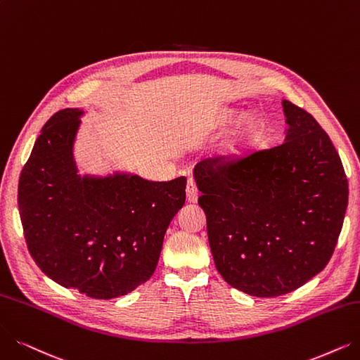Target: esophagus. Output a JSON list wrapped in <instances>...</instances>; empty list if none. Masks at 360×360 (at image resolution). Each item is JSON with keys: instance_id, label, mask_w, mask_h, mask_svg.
I'll return each mask as SVG.
<instances>
[{"instance_id": "esophagus-1", "label": "esophagus", "mask_w": 360, "mask_h": 360, "mask_svg": "<svg viewBox=\"0 0 360 360\" xmlns=\"http://www.w3.org/2000/svg\"><path fill=\"white\" fill-rule=\"evenodd\" d=\"M199 196V191L196 188V183L193 179L188 180V189H186V198H188V202L195 204Z\"/></svg>"}]
</instances>
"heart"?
<instances>
[{
  "label": "heart",
  "instance_id": "b5f03b06",
  "mask_svg": "<svg viewBox=\"0 0 360 360\" xmlns=\"http://www.w3.org/2000/svg\"><path fill=\"white\" fill-rule=\"evenodd\" d=\"M240 117V112L230 109L224 113V124H230ZM264 136V122L260 117L240 120L220 145L219 155L226 161H235L250 153Z\"/></svg>",
  "mask_w": 360,
  "mask_h": 360
}]
</instances>
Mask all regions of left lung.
<instances>
[{
    "label": "left lung",
    "mask_w": 360,
    "mask_h": 360,
    "mask_svg": "<svg viewBox=\"0 0 360 360\" xmlns=\"http://www.w3.org/2000/svg\"><path fill=\"white\" fill-rule=\"evenodd\" d=\"M285 139L236 162L204 160L193 177L215 267L254 297L288 294L325 269L349 202L333 141L311 115L282 100Z\"/></svg>",
    "instance_id": "8db88e82"
}]
</instances>
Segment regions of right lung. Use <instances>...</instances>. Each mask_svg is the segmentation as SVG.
Instances as JSON below:
<instances>
[{
  "label": "right lung",
  "mask_w": 360,
  "mask_h": 360,
  "mask_svg": "<svg viewBox=\"0 0 360 360\" xmlns=\"http://www.w3.org/2000/svg\"><path fill=\"white\" fill-rule=\"evenodd\" d=\"M82 109L42 127L19 179V212L32 258L65 288L98 300L127 295L153 275L167 229L184 205L186 177L78 174Z\"/></svg>",
  "instance_id": "obj_1"
}]
</instances>
